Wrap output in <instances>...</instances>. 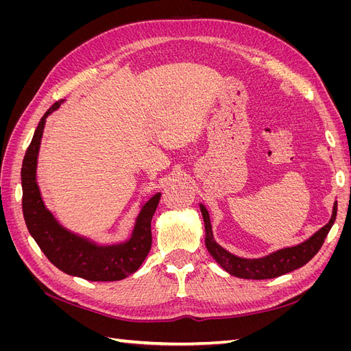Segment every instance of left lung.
I'll return each mask as SVG.
<instances>
[{"instance_id":"8db88e82","label":"left lung","mask_w":351,"mask_h":351,"mask_svg":"<svg viewBox=\"0 0 351 351\" xmlns=\"http://www.w3.org/2000/svg\"><path fill=\"white\" fill-rule=\"evenodd\" d=\"M200 212L202 215H204V221H205V232H206L205 243L210 256L214 258L228 274L234 275V277L244 278V280H268V278H277L280 275L289 274L297 268L303 267V265H306L317 252H319L329 230H331L335 221L337 202L334 204L331 219H329V222L325 227H322L319 231L315 232L309 240H306L304 243L299 244V246L278 250L269 254V256H265L261 259L237 258L234 254H231L227 250L222 249L219 244L215 243L214 236H212L209 214L204 205H200Z\"/></svg>"}]
</instances>
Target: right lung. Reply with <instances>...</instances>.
Wrapping results in <instances>:
<instances>
[{"label": "right lung", "mask_w": 351, "mask_h": 351, "mask_svg": "<svg viewBox=\"0 0 351 351\" xmlns=\"http://www.w3.org/2000/svg\"><path fill=\"white\" fill-rule=\"evenodd\" d=\"M60 104L61 101H57L42 117L23 158L22 208L26 227L49 262L62 272L88 281L123 280L139 269L151 250V221L161 195H155L143 205L137 217L132 239L123 244L98 247L62 228L45 209L36 184L38 151L45 119L60 107Z\"/></svg>", "instance_id": "add662e5"}]
</instances>
